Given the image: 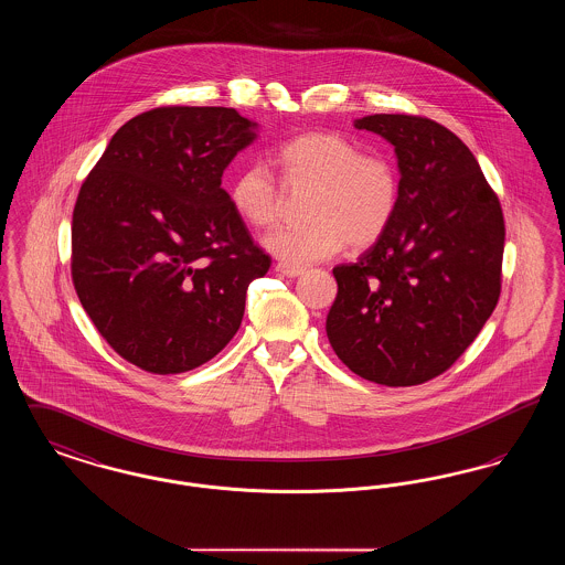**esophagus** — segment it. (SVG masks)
<instances>
[{"label":"esophagus","mask_w":565,"mask_h":565,"mask_svg":"<svg viewBox=\"0 0 565 565\" xmlns=\"http://www.w3.org/2000/svg\"><path fill=\"white\" fill-rule=\"evenodd\" d=\"M275 270L279 273V275H284V277H290V279H295V277H300L305 269L302 267H290V265H284V263H279Z\"/></svg>","instance_id":"34e87169"}]
</instances>
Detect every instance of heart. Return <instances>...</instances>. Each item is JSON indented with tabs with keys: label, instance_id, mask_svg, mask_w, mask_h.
<instances>
[{
	"label": "heart",
	"instance_id": "1",
	"mask_svg": "<svg viewBox=\"0 0 565 565\" xmlns=\"http://www.w3.org/2000/svg\"><path fill=\"white\" fill-rule=\"evenodd\" d=\"M281 182L292 192L311 189L307 224L281 226L263 245L290 267H307L341 252L348 243L369 247L387 231L398 207L401 182L392 161L339 131H311L277 150ZM263 162H252L228 189L233 212L247 226H273L286 207V190Z\"/></svg>",
	"mask_w": 565,
	"mask_h": 565
}]
</instances>
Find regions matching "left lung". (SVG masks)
Returning <instances> with one entry per match:
<instances>
[{
  "mask_svg": "<svg viewBox=\"0 0 565 565\" xmlns=\"http://www.w3.org/2000/svg\"><path fill=\"white\" fill-rule=\"evenodd\" d=\"M394 146L401 194L387 231L334 267L326 334L351 373L387 387L445 373L500 298L504 215L468 146L430 118L353 120Z\"/></svg>",
  "mask_w": 565,
  "mask_h": 565,
  "instance_id": "left-lung-1",
  "label": "left lung"
}]
</instances>
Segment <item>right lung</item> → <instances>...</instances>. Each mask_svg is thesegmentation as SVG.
I'll use <instances>...</instances> for the list:
<instances>
[{
	"label": "right lung",
	"mask_w": 565,
	"mask_h": 565,
	"mask_svg": "<svg viewBox=\"0 0 565 565\" xmlns=\"http://www.w3.org/2000/svg\"><path fill=\"white\" fill-rule=\"evenodd\" d=\"M233 108H157L125 122L82 184L72 279L111 350L186 373L239 330L270 258L233 212L222 173L258 137Z\"/></svg>",
	"instance_id": "add662e5"
}]
</instances>
